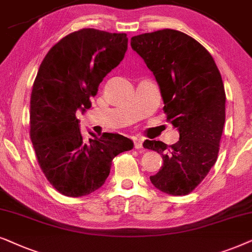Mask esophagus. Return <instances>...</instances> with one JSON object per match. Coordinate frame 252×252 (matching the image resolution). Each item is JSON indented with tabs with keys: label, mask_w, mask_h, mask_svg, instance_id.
<instances>
[{
	"label": "esophagus",
	"mask_w": 252,
	"mask_h": 252,
	"mask_svg": "<svg viewBox=\"0 0 252 252\" xmlns=\"http://www.w3.org/2000/svg\"><path fill=\"white\" fill-rule=\"evenodd\" d=\"M132 140H133V147H135V149H140V147H142L143 138H140V137H135Z\"/></svg>",
	"instance_id": "1"
}]
</instances>
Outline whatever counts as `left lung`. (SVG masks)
Returning a JSON list of instances; mask_svg holds the SVG:
<instances>
[{
  "mask_svg": "<svg viewBox=\"0 0 252 252\" xmlns=\"http://www.w3.org/2000/svg\"><path fill=\"white\" fill-rule=\"evenodd\" d=\"M131 47L153 72L167 120L180 131L173 145L144 142L163 161L150 180L162 192L184 196L199 186L218 159L226 119L222 78L209 50L183 32L143 33L132 36Z\"/></svg>",
  "mask_w": 252,
  "mask_h": 252,
  "instance_id": "obj_1",
  "label": "left lung"
}]
</instances>
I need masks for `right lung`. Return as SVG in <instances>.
<instances>
[{"label": "right lung", "mask_w": 252, "mask_h": 252, "mask_svg": "<svg viewBox=\"0 0 252 252\" xmlns=\"http://www.w3.org/2000/svg\"><path fill=\"white\" fill-rule=\"evenodd\" d=\"M128 48L126 33L82 29L46 54L33 83L30 137L43 175L60 193L82 197L105 183L117 154L133 147L119 133L84 140L77 109L91 107L99 84L120 64Z\"/></svg>", "instance_id": "obj_1"}]
</instances>
